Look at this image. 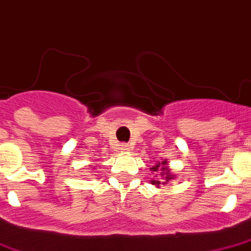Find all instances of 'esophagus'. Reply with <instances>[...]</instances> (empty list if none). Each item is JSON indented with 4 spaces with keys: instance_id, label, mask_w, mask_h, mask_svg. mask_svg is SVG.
I'll return each mask as SVG.
<instances>
[{
    "instance_id": "esophagus-1",
    "label": "esophagus",
    "mask_w": 251,
    "mask_h": 251,
    "mask_svg": "<svg viewBox=\"0 0 251 251\" xmlns=\"http://www.w3.org/2000/svg\"><path fill=\"white\" fill-rule=\"evenodd\" d=\"M127 149H129V145L127 144L121 145V150H127Z\"/></svg>"
}]
</instances>
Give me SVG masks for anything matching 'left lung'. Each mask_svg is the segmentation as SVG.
Instances as JSON below:
<instances>
[{
    "label": "left lung",
    "mask_w": 251,
    "mask_h": 251,
    "mask_svg": "<svg viewBox=\"0 0 251 251\" xmlns=\"http://www.w3.org/2000/svg\"><path fill=\"white\" fill-rule=\"evenodd\" d=\"M165 166H166V161H162V162H158L155 166H153L151 170L155 173H162V176L165 174V176H166L165 179L169 181V179H172V174L169 172V169L165 168ZM151 183H153V185H159V181H155V179H154V181H151Z\"/></svg>",
    "instance_id": "1"
}]
</instances>
